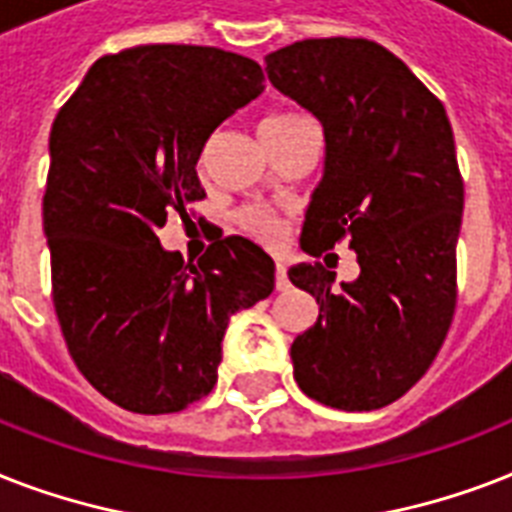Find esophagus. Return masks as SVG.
<instances>
[{
  "label": "esophagus",
  "mask_w": 512,
  "mask_h": 512,
  "mask_svg": "<svg viewBox=\"0 0 512 512\" xmlns=\"http://www.w3.org/2000/svg\"><path fill=\"white\" fill-rule=\"evenodd\" d=\"M276 289H279V292H284V289H289L287 268H284V263H276Z\"/></svg>",
  "instance_id": "esophagus-1"
}]
</instances>
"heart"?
I'll list each match as a JSON object with an SVG mask.
<instances>
[{
    "mask_svg": "<svg viewBox=\"0 0 512 512\" xmlns=\"http://www.w3.org/2000/svg\"><path fill=\"white\" fill-rule=\"evenodd\" d=\"M297 119H305L303 114H279V116H268L263 124H287L297 122ZM236 223L244 233L255 236V239L265 241V244H276V241L284 236L287 231V223L281 220L279 215H273L271 209L263 207H244L236 215Z\"/></svg>",
    "mask_w": 512,
    "mask_h": 512,
    "instance_id": "heart-1",
    "label": "heart"
}]
</instances>
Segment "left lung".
<instances>
[{
  "instance_id": "left-lung-1",
  "label": "left lung",
  "mask_w": 512,
  "mask_h": 512,
  "mask_svg": "<svg viewBox=\"0 0 512 512\" xmlns=\"http://www.w3.org/2000/svg\"><path fill=\"white\" fill-rule=\"evenodd\" d=\"M268 79L324 127V175L300 247L313 257L342 239L356 281L321 263L289 268L319 303L292 342L305 396L345 412L401 398L444 345L457 305L462 185L441 100L404 60L369 39H303L265 55Z\"/></svg>"
}]
</instances>
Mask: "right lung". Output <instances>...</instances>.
Here are the masks:
<instances>
[{
	"instance_id": "right-lung-1",
	"label": "right lung",
	"mask_w": 512,
	"mask_h": 512,
	"mask_svg": "<svg viewBox=\"0 0 512 512\" xmlns=\"http://www.w3.org/2000/svg\"><path fill=\"white\" fill-rule=\"evenodd\" d=\"M263 79L236 52L140 44L95 60L52 122V303L79 372L127 412L207 396L231 316L273 292L276 265L249 239L215 241L185 265L156 236L167 212L204 199L201 148Z\"/></svg>"
}]
</instances>
